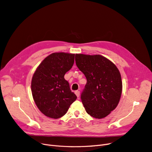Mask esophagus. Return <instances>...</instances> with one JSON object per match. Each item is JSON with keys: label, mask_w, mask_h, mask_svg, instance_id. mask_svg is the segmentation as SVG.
Returning <instances> with one entry per match:
<instances>
[{"label": "esophagus", "mask_w": 152, "mask_h": 152, "mask_svg": "<svg viewBox=\"0 0 152 152\" xmlns=\"http://www.w3.org/2000/svg\"><path fill=\"white\" fill-rule=\"evenodd\" d=\"M75 95H77V96L78 98V97H79V96H80V91H78V90L75 91Z\"/></svg>", "instance_id": "34e87169"}]
</instances>
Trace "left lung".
<instances>
[{
  "mask_svg": "<svg viewBox=\"0 0 152 152\" xmlns=\"http://www.w3.org/2000/svg\"><path fill=\"white\" fill-rule=\"evenodd\" d=\"M75 62L87 78L80 96L86 112L96 118L107 117L117 107L122 94L118 69L100 55L76 54Z\"/></svg>",
  "mask_w": 152,
  "mask_h": 152,
  "instance_id": "8db88e82",
  "label": "left lung"
}]
</instances>
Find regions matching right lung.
<instances>
[{
    "label": "right lung",
    "instance_id": "obj_1",
    "mask_svg": "<svg viewBox=\"0 0 152 152\" xmlns=\"http://www.w3.org/2000/svg\"><path fill=\"white\" fill-rule=\"evenodd\" d=\"M75 54L53 53L47 56L35 70L31 90L33 99L45 116L58 118L68 111L77 99L64 75L74 63Z\"/></svg>",
    "mask_w": 152,
    "mask_h": 152
}]
</instances>
